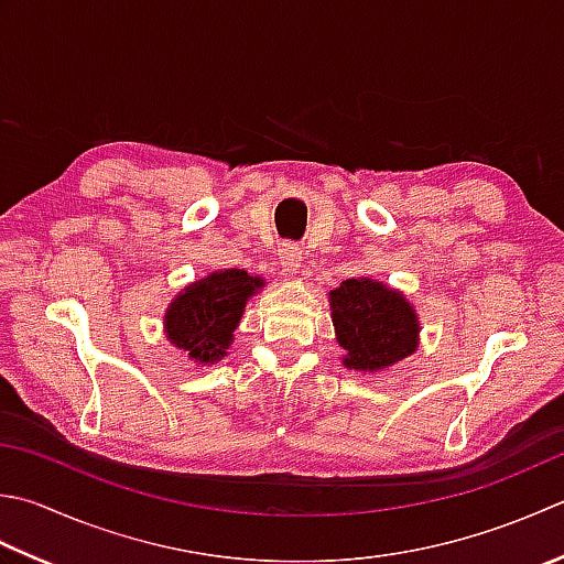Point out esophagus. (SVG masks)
<instances>
[{"mask_svg": "<svg viewBox=\"0 0 564 564\" xmlns=\"http://www.w3.org/2000/svg\"><path fill=\"white\" fill-rule=\"evenodd\" d=\"M279 259L283 273H297L303 269V249L297 245H283L279 249Z\"/></svg>", "mask_w": 564, "mask_h": 564, "instance_id": "1", "label": "esophagus"}]
</instances>
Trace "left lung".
Masks as SVG:
<instances>
[{"label": "left lung", "mask_w": 564, "mask_h": 564, "mask_svg": "<svg viewBox=\"0 0 564 564\" xmlns=\"http://www.w3.org/2000/svg\"><path fill=\"white\" fill-rule=\"evenodd\" d=\"M341 364L359 373H377L401 364L421 345V317L403 291L357 275L329 291Z\"/></svg>", "instance_id": "1"}]
</instances>
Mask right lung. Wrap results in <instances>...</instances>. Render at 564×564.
Instances as JSON below:
<instances>
[{
  "label": "right lung",
  "instance_id": "add662e5",
  "mask_svg": "<svg viewBox=\"0 0 564 564\" xmlns=\"http://www.w3.org/2000/svg\"><path fill=\"white\" fill-rule=\"evenodd\" d=\"M267 281L245 269H219L187 283L163 315V335L195 367H213L235 341L247 303Z\"/></svg>",
  "mask_w": 564,
  "mask_h": 564
}]
</instances>
